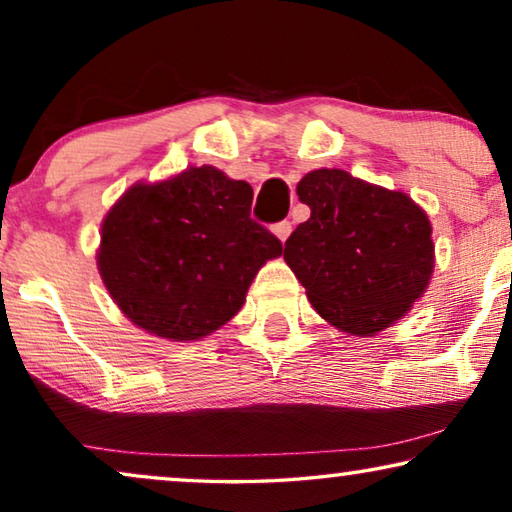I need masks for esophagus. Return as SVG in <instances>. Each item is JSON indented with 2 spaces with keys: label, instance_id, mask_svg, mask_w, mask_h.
I'll list each match as a JSON object with an SVG mask.
<instances>
[{
  "label": "esophagus",
  "instance_id": "obj_1",
  "mask_svg": "<svg viewBox=\"0 0 512 512\" xmlns=\"http://www.w3.org/2000/svg\"><path fill=\"white\" fill-rule=\"evenodd\" d=\"M291 230H293V228H291L289 221H279V223H275V226H272V233H275V235L279 237V242L289 240Z\"/></svg>",
  "mask_w": 512,
  "mask_h": 512
}]
</instances>
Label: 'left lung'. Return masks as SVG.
Segmentation results:
<instances>
[{"instance_id":"1","label":"left lung","mask_w":512,"mask_h":512,"mask_svg":"<svg viewBox=\"0 0 512 512\" xmlns=\"http://www.w3.org/2000/svg\"><path fill=\"white\" fill-rule=\"evenodd\" d=\"M296 193L312 214L286 240L284 261L314 310L356 338L405 317L436 261L424 209L345 170L305 174Z\"/></svg>"}]
</instances>
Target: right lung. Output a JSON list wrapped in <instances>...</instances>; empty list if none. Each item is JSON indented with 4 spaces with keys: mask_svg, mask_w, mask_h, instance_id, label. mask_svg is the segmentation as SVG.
Listing matches in <instances>:
<instances>
[{
    "mask_svg": "<svg viewBox=\"0 0 512 512\" xmlns=\"http://www.w3.org/2000/svg\"><path fill=\"white\" fill-rule=\"evenodd\" d=\"M254 191L212 165L135 184L102 221L97 270L132 324L200 340L235 317L282 242L251 219Z\"/></svg>",
    "mask_w": 512,
    "mask_h": 512,
    "instance_id": "obj_1",
    "label": "right lung"
}]
</instances>
